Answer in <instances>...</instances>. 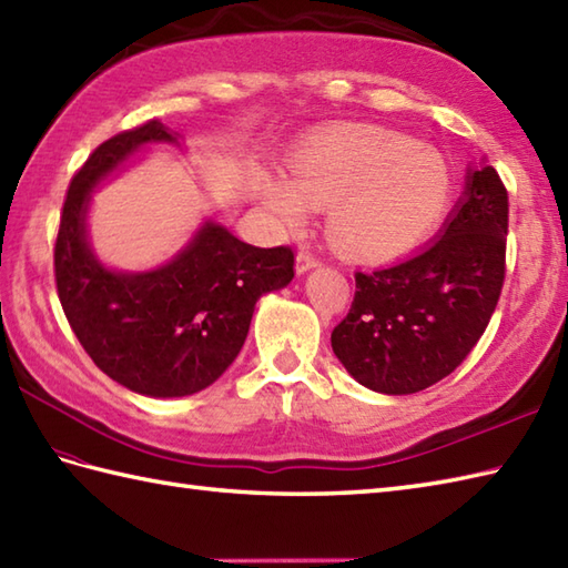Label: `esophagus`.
Wrapping results in <instances>:
<instances>
[{"instance_id": "obj_1", "label": "esophagus", "mask_w": 568, "mask_h": 568, "mask_svg": "<svg viewBox=\"0 0 568 568\" xmlns=\"http://www.w3.org/2000/svg\"><path fill=\"white\" fill-rule=\"evenodd\" d=\"M317 265H320V258H317L312 251L303 248V251L297 253V258H295V271H297V275H303V273H307V271H312V268H317Z\"/></svg>"}]
</instances>
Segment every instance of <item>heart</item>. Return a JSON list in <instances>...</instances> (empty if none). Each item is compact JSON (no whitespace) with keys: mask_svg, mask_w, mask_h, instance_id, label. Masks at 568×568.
I'll list each match as a JSON object with an SVG mask.
<instances>
[{"mask_svg":"<svg viewBox=\"0 0 568 568\" xmlns=\"http://www.w3.org/2000/svg\"><path fill=\"white\" fill-rule=\"evenodd\" d=\"M291 178H263L261 200L287 226L310 207H329V236L346 256L388 261L417 248L452 200L444 155L400 131L342 124L305 139L287 161Z\"/></svg>","mask_w":568,"mask_h":568,"instance_id":"b5f03b06","label":"heart"}]
</instances>
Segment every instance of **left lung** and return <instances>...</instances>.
<instances>
[{
  "instance_id": "left-lung-1",
  "label": "left lung",
  "mask_w": 568,
  "mask_h": 568,
  "mask_svg": "<svg viewBox=\"0 0 568 568\" xmlns=\"http://www.w3.org/2000/svg\"><path fill=\"white\" fill-rule=\"evenodd\" d=\"M508 190L496 168H468L439 239L415 256L356 273L348 315L332 332L336 358L366 388L409 395L462 364L496 312L505 281Z\"/></svg>"
}]
</instances>
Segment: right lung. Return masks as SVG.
Listing matches in <instances>:
<instances>
[{"label":"right lung","mask_w":568,"mask_h":568,"mask_svg":"<svg viewBox=\"0 0 568 568\" xmlns=\"http://www.w3.org/2000/svg\"><path fill=\"white\" fill-rule=\"evenodd\" d=\"M149 143H178L159 119L104 141L75 178L60 214L53 263L58 297L94 366L149 397H183L212 385L246 342L258 297L293 281V248H258L204 222L173 261L122 273L88 241L92 190Z\"/></svg>","instance_id":"obj_1"}]
</instances>
